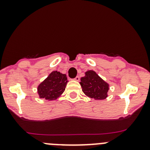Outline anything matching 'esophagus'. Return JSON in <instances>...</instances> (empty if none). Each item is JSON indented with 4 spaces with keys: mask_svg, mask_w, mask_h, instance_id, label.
<instances>
[{
    "mask_svg": "<svg viewBox=\"0 0 150 150\" xmlns=\"http://www.w3.org/2000/svg\"><path fill=\"white\" fill-rule=\"evenodd\" d=\"M74 80H75V81H80V77H79V76L75 77V78H74Z\"/></svg>",
    "mask_w": 150,
    "mask_h": 150,
    "instance_id": "1",
    "label": "esophagus"
}]
</instances>
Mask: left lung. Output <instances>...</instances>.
Instances as JSON below:
<instances>
[{
  "label": "left lung",
  "mask_w": 150,
  "mask_h": 150,
  "mask_svg": "<svg viewBox=\"0 0 150 150\" xmlns=\"http://www.w3.org/2000/svg\"><path fill=\"white\" fill-rule=\"evenodd\" d=\"M83 92L88 97L96 100H103L107 97L109 84L93 70H88L80 82Z\"/></svg>",
  "instance_id": "left-lung-1"
}]
</instances>
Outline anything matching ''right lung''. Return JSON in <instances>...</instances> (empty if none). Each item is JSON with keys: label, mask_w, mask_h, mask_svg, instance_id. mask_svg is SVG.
Wrapping results in <instances>:
<instances>
[{"label": "right lung", "mask_w": 150, "mask_h": 150, "mask_svg": "<svg viewBox=\"0 0 150 150\" xmlns=\"http://www.w3.org/2000/svg\"><path fill=\"white\" fill-rule=\"evenodd\" d=\"M67 82V78L65 74L53 71L38 86L39 97L48 101L58 99L65 90Z\"/></svg>", "instance_id": "add662e5"}]
</instances>
